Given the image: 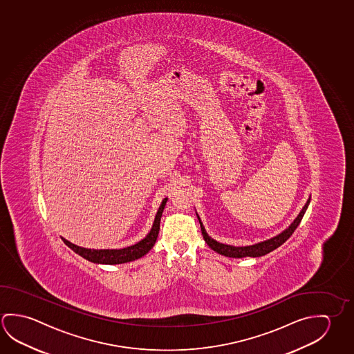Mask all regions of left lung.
I'll list each match as a JSON object with an SVG mask.
<instances>
[{"label": "left lung", "instance_id": "left-lung-1", "mask_svg": "<svg viewBox=\"0 0 354 354\" xmlns=\"http://www.w3.org/2000/svg\"><path fill=\"white\" fill-rule=\"evenodd\" d=\"M310 203V198L307 200L306 205L304 206L301 212L296 217L295 221L290 225L289 228H286L284 232L280 233L277 237L270 238L268 241L261 242V243L253 244V245H247V247H233V245H228V244H222L220 242H216L214 239L209 237V234L205 231L203 223L200 221V226H201V232H203V239L205 242L209 244V248H212L214 252L220 253V254L225 255V257H230V258H243V257H261V255L268 254L272 250H277L281 244L285 243L290 236L294 233L297 226L300 225L304 214L306 212L307 206Z\"/></svg>", "mask_w": 354, "mask_h": 354}]
</instances>
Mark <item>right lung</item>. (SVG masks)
I'll use <instances>...</instances> for the list:
<instances>
[{
  "label": "right lung",
  "instance_id": "add662e5",
  "mask_svg": "<svg viewBox=\"0 0 354 354\" xmlns=\"http://www.w3.org/2000/svg\"><path fill=\"white\" fill-rule=\"evenodd\" d=\"M165 203H167V198L162 200V205L158 209L151 232L148 233V236L138 243L127 247V248H123V250H87V248H82L75 244L70 243L69 241H66L65 238H62V239L70 250H74L77 254L82 255V258H85L88 261H93V263L121 264V263H127V261L138 259L140 257L147 254L156 244L158 233H159V227H160V217H162V209L165 207Z\"/></svg>",
  "mask_w": 354,
  "mask_h": 354
}]
</instances>
